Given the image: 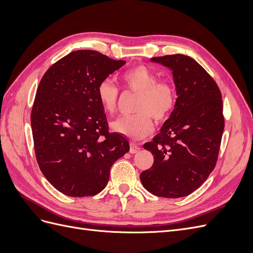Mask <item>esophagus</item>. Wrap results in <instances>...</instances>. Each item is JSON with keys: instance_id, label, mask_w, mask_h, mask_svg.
Returning <instances> with one entry per match:
<instances>
[{"instance_id": "esophagus-1", "label": "esophagus", "mask_w": 253, "mask_h": 253, "mask_svg": "<svg viewBox=\"0 0 253 253\" xmlns=\"http://www.w3.org/2000/svg\"><path fill=\"white\" fill-rule=\"evenodd\" d=\"M139 150H140V148L136 143L129 144V153H132V154H135V153L139 152Z\"/></svg>"}]
</instances>
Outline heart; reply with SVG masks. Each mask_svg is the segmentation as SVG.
Returning <instances> with one entry per match:
<instances>
[{
    "mask_svg": "<svg viewBox=\"0 0 253 253\" xmlns=\"http://www.w3.org/2000/svg\"><path fill=\"white\" fill-rule=\"evenodd\" d=\"M121 79L125 87L139 95V99L134 108L136 115L114 121L112 128L131 139H142L154 129L152 119L163 122L170 116L176 103L175 90L170 83L158 81L157 76L142 65L126 71ZM97 96L106 112L117 111L119 88L111 79L99 83Z\"/></svg>",
    "mask_w": 253,
    "mask_h": 253,
    "instance_id": "obj_1",
    "label": "heart"
}]
</instances>
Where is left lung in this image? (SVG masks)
<instances>
[{"instance_id": "left-lung-1", "label": "left lung", "mask_w": 253, "mask_h": 253, "mask_svg": "<svg viewBox=\"0 0 253 253\" xmlns=\"http://www.w3.org/2000/svg\"><path fill=\"white\" fill-rule=\"evenodd\" d=\"M151 61L172 71L177 99L160 132L143 144L154 163L140 180L156 196L183 197L200 188L215 168L225 127L221 94L211 76L189 56Z\"/></svg>"}]
</instances>
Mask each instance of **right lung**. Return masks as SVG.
I'll list each match as a JSON object with an SVG mask.
<instances>
[{
  "instance_id": "1",
  "label": "right lung",
  "mask_w": 253,
  "mask_h": 253,
  "mask_svg": "<svg viewBox=\"0 0 253 253\" xmlns=\"http://www.w3.org/2000/svg\"><path fill=\"white\" fill-rule=\"evenodd\" d=\"M126 64L82 49L52 64L42 77L32 122L38 165L59 192L93 196L106 187L113 164L129 150L126 137L110 133L99 83Z\"/></svg>"
}]
</instances>
